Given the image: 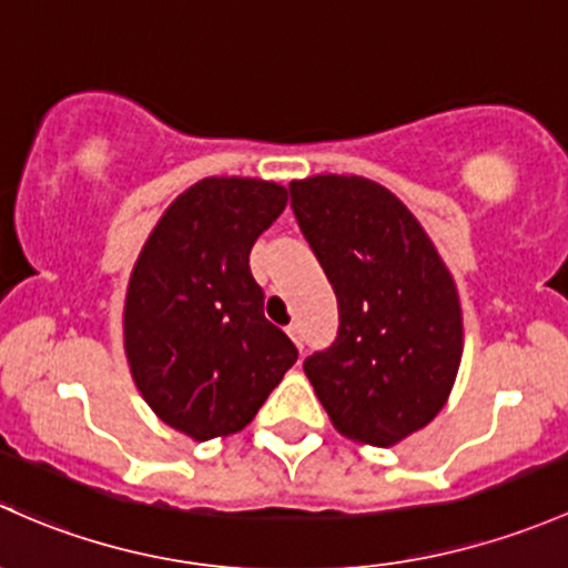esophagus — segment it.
Segmentation results:
<instances>
[{
    "mask_svg": "<svg viewBox=\"0 0 568 568\" xmlns=\"http://www.w3.org/2000/svg\"><path fill=\"white\" fill-rule=\"evenodd\" d=\"M286 336H290L292 342H295L297 349H303V327H301V325L292 323L290 327H286Z\"/></svg>",
    "mask_w": 568,
    "mask_h": 568,
    "instance_id": "34e87169",
    "label": "esophagus"
}]
</instances>
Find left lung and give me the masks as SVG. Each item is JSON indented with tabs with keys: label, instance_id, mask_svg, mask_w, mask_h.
<instances>
[{
	"label": "left lung",
	"instance_id": "obj_1",
	"mask_svg": "<svg viewBox=\"0 0 568 568\" xmlns=\"http://www.w3.org/2000/svg\"><path fill=\"white\" fill-rule=\"evenodd\" d=\"M303 237L338 301V333L308 355L325 413L344 437L394 446L446 405L462 361L457 284L424 226L366 178L290 183Z\"/></svg>",
	"mask_w": 568,
	"mask_h": 568
}]
</instances>
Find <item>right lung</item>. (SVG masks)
<instances>
[{
    "mask_svg": "<svg viewBox=\"0 0 568 568\" xmlns=\"http://www.w3.org/2000/svg\"><path fill=\"white\" fill-rule=\"evenodd\" d=\"M284 207L278 183L199 180L133 265L122 314L133 383L163 424L194 440L241 432L297 361L265 320L248 267L251 245Z\"/></svg>",
    "mask_w": 568,
    "mask_h": 568,
    "instance_id": "1",
    "label": "right lung"
}]
</instances>
